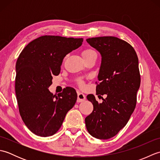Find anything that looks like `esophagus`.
Listing matches in <instances>:
<instances>
[{
    "mask_svg": "<svg viewBox=\"0 0 160 160\" xmlns=\"http://www.w3.org/2000/svg\"><path fill=\"white\" fill-rule=\"evenodd\" d=\"M86 100V96L85 95L83 94L82 93H78V102H82Z\"/></svg>",
    "mask_w": 160,
    "mask_h": 160,
    "instance_id": "esophagus-1",
    "label": "esophagus"
}]
</instances>
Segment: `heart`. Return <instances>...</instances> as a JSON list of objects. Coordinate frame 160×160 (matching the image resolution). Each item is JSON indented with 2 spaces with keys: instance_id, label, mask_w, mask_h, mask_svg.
Wrapping results in <instances>:
<instances>
[{
  "instance_id": "1",
  "label": "heart",
  "mask_w": 160,
  "mask_h": 160,
  "mask_svg": "<svg viewBox=\"0 0 160 160\" xmlns=\"http://www.w3.org/2000/svg\"><path fill=\"white\" fill-rule=\"evenodd\" d=\"M93 53H96V52H95L93 49H87L83 51L82 53V56L83 58H86V57L89 56L90 55H91V54H93ZM78 84H79V85L81 87H84V82H82V80L78 81Z\"/></svg>"
}]
</instances>
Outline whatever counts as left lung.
Wrapping results in <instances>:
<instances>
[{"label": "left lung", "mask_w": 160, "mask_h": 160, "mask_svg": "<svg viewBox=\"0 0 160 160\" xmlns=\"http://www.w3.org/2000/svg\"><path fill=\"white\" fill-rule=\"evenodd\" d=\"M87 41L102 55L96 94H106L107 98L98 103L93 94L87 96L93 111L85 118V124L93 137L107 140L125 127L136 106L141 81L138 58L130 44L117 37H96Z\"/></svg>", "instance_id": "obj_1"}]
</instances>
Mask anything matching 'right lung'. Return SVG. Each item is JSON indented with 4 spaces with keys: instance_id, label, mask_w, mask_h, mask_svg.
<instances>
[{
    "instance_id": "add662e5",
    "label": "right lung",
    "mask_w": 160,
    "mask_h": 160,
    "mask_svg": "<svg viewBox=\"0 0 160 160\" xmlns=\"http://www.w3.org/2000/svg\"><path fill=\"white\" fill-rule=\"evenodd\" d=\"M82 42V38L42 36L20 53L16 64L17 102L24 123L35 135L48 137L56 133L76 104L78 96L73 88L66 87L55 96L48 87L53 75L60 73L64 58Z\"/></svg>"
}]
</instances>
